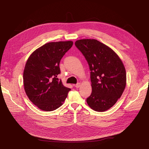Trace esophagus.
Segmentation results:
<instances>
[{"instance_id": "obj_1", "label": "esophagus", "mask_w": 149, "mask_h": 149, "mask_svg": "<svg viewBox=\"0 0 149 149\" xmlns=\"http://www.w3.org/2000/svg\"><path fill=\"white\" fill-rule=\"evenodd\" d=\"M80 86H81V84H80V83H77V84H76L75 85V87L76 88H79L80 87Z\"/></svg>"}]
</instances>
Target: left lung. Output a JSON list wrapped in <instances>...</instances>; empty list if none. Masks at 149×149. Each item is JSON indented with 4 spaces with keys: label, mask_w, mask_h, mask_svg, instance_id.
Returning <instances> with one entry per match:
<instances>
[{
    "label": "left lung",
    "mask_w": 149,
    "mask_h": 149,
    "mask_svg": "<svg viewBox=\"0 0 149 149\" xmlns=\"http://www.w3.org/2000/svg\"><path fill=\"white\" fill-rule=\"evenodd\" d=\"M75 46L86 59L91 70L92 93L86 100L97 112L111 108L121 97L126 85L123 63L110 47L95 39L77 40Z\"/></svg>",
    "instance_id": "1"
}]
</instances>
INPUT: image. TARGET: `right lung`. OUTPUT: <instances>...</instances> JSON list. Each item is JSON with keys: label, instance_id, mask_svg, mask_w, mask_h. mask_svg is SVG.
<instances>
[{"label": "right lung", "instance_id": "add662e5", "mask_svg": "<svg viewBox=\"0 0 149 149\" xmlns=\"http://www.w3.org/2000/svg\"><path fill=\"white\" fill-rule=\"evenodd\" d=\"M72 45V41L47 43L36 49L26 61L23 75L24 89L29 100L42 111L60 107L70 90L57 75L60 61Z\"/></svg>", "mask_w": 149, "mask_h": 149}]
</instances>
